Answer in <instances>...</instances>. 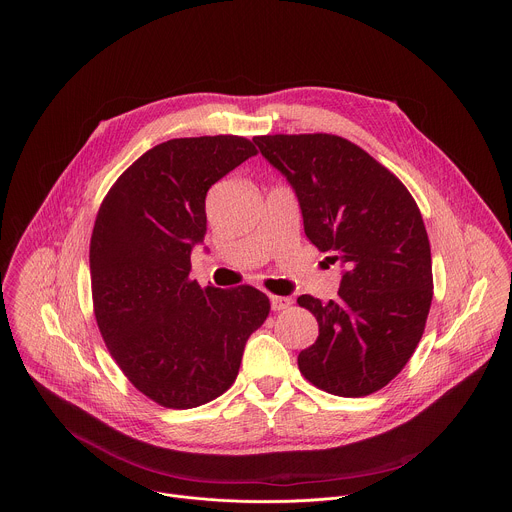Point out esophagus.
Segmentation results:
<instances>
[{"instance_id": "esophagus-1", "label": "esophagus", "mask_w": 512, "mask_h": 512, "mask_svg": "<svg viewBox=\"0 0 512 512\" xmlns=\"http://www.w3.org/2000/svg\"><path fill=\"white\" fill-rule=\"evenodd\" d=\"M269 299H271V309H273V311H283V309H287V307L291 305V299H289V297L271 295Z\"/></svg>"}]
</instances>
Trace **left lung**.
Here are the masks:
<instances>
[{
    "mask_svg": "<svg viewBox=\"0 0 512 512\" xmlns=\"http://www.w3.org/2000/svg\"><path fill=\"white\" fill-rule=\"evenodd\" d=\"M293 187L307 239L342 267L335 299L297 297L317 323L299 372L333 396L360 398L390 384L412 358L432 303L430 241L402 181L335 134L255 136Z\"/></svg>",
    "mask_w": 512,
    "mask_h": 512,
    "instance_id": "1",
    "label": "left lung"
}]
</instances>
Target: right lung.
Instances as JSON below:
<instances>
[{"label":"right lung","mask_w":512,"mask_h":512,"mask_svg":"<svg viewBox=\"0 0 512 512\" xmlns=\"http://www.w3.org/2000/svg\"><path fill=\"white\" fill-rule=\"evenodd\" d=\"M255 154L233 134L166 140L124 170L96 215L98 329L130 384L164 408H197L227 392L269 315V297L251 285L201 289L189 277L207 233V191Z\"/></svg>","instance_id":"add662e5"}]
</instances>
